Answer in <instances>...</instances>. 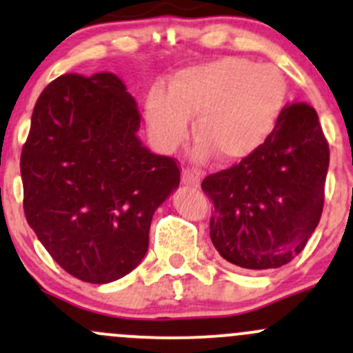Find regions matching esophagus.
<instances>
[{"mask_svg":"<svg viewBox=\"0 0 353 353\" xmlns=\"http://www.w3.org/2000/svg\"><path fill=\"white\" fill-rule=\"evenodd\" d=\"M184 186H198L200 184V176L191 169H183V176H181Z\"/></svg>","mask_w":353,"mask_h":353,"instance_id":"obj_1","label":"esophagus"}]
</instances>
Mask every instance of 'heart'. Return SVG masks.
<instances>
[{
    "mask_svg": "<svg viewBox=\"0 0 353 353\" xmlns=\"http://www.w3.org/2000/svg\"><path fill=\"white\" fill-rule=\"evenodd\" d=\"M286 79L278 67L245 58H219L184 68L169 82V94L153 91L146 114L160 145L172 150L186 138L196 115L198 155L221 162L252 155L268 141L286 101Z\"/></svg>",
    "mask_w": 353,
    "mask_h": 353,
    "instance_id": "1",
    "label": "heart"
}]
</instances>
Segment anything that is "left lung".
Returning a JSON list of instances; mask_svg holds the SVG:
<instances>
[{
    "label": "left lung",
    "instance_id": "1",
    "mask_svg": "<svg viewBox=\"0 0 353 353\" xmlns=\"http://www.w3.org/2000/svg\"><path fill=\"white\" fill-rule=\"evenodd\" d=\"M327 167L317 112L286 105L256 152L201 183L214 205L210 239L219 255L245 271L292 262L321 221Z\"/></svg>",
    "mask_w": 353,
    "mask_h": 353
}]
</instances>
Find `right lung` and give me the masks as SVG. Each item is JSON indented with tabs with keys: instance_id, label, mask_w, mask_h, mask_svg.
<instances>
[{
	"instance_id": "obj_1",
	"label": "right lung",
	"mask_w": 353,
	"mask_h": 353,
	"mask_svg": "<svg viewBox=\"0 0 353 353\" xmlns=\"http://www.w3.org/2000/svg\"><path fill=\"white\" fill-rule=\"evenodd\" d=\"M138 105L112 72L65 74L36 101L20 157L23 212L54 262L94 285L138 268L157 208L179 186L172 157L136 136Z\"/></svg>"
}]
</instances>
